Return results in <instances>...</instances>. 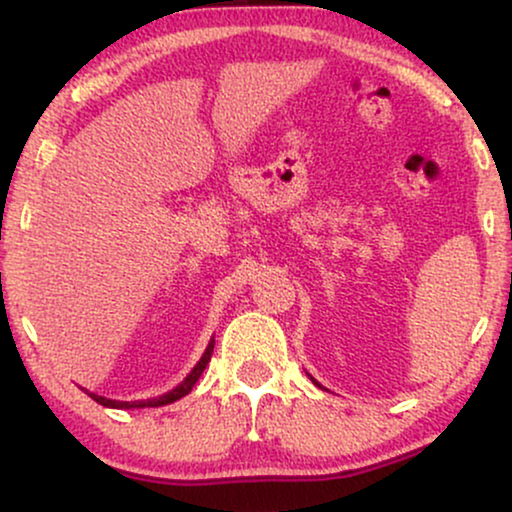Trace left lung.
<instances>
[{"label":"left lung","instance_id":"1","mask_svg":"<svg viewBox=\"0 0 512 512\" xmlns=\"http://www.w3.org/2000/svg\"><path fill=\"white\" fill-rule=\"evenodd\" d=\"M310 380H313V378H310ZM313 383H315V380H313Z\"/></svg>","mask_w":512,"mask_h":512}]
</instances>
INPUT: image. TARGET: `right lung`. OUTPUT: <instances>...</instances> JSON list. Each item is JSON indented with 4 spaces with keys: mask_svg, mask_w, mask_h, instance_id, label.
<instances>
[{
    "mask_svg": "<svg viewBox=\"0 0 512 512\" xmlns=\"http://www.w3.org/2000/svg\"><path fill=\"white\" fill-rule=\"evenodd\" d=\"M211 351H214V339H211L207 351H204L202 358H199V363L195 368L190 370V375H187L185 380L178 387H173V390L166 392V395L161 397H154V399H142V402H117V399H108V397H101V395H93V392H88V397L96 399L98 404H103V407H110V409H144V407H163V404H170L175 402V399L190 395V390L195 387V383L199 380V375L204 373V368H207V363L211 361Z\"/></svg>",
    "mask_w": 512,
    "mask_h": 512,
    "instance_id": "obj_1",
    "label": "right lung"
}]
</instances>
